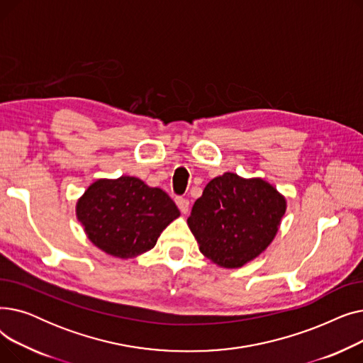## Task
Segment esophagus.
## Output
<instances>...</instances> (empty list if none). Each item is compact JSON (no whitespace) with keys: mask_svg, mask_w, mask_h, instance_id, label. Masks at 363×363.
<instances>
[{"mask_svg":"<svg viewBox=\"0 0 363 363\" xmlns=\"http://www.w3.org/2000/svg\"><path fill=\"white\" fill-rule=\"evenodd\" d=\"M175 201H177V204H178V207H179V211H181L182 213H186V212H188L189 201H188L186 199H184V197H177Z\"/></svg>","mask_w":363,"mask_h":363,"instance_id":"esophagus-1","label":"esophagus"}]
</instances>
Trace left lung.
I'll list each match as a JSON object with an SVG mask.
<instances>
[{
    "instance_id": "left-lung-1",
    "label": "left lung",
    "mask_w": 363,
    "mask_h": 363,
    "mask_svg": "<svg viewBox=\"0 0 363 363\" xmlns=\"http://www.w3.org/2000/svg\"><path fill=\"white\" fill-rule=\"evenodd\" d=\"M284 213L285 199L272 185L226 172L206 185L186 222L207 259L240 268L271 244Z\"/></svg>"
}]
</instances>
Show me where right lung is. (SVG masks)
I'll return each mask as SVG.
<instances>
[{
	"instance_id": "obj_1",
	"label": "right lung",
	"mask_w": 363,
	"mask_h": 363,
	"mask_svg": "<svg viewBox=\"0 0 363 363\" xmlns=\"http://www.w3.org/2000/svg\"><path fill=\"white\" fill-rule=\"evenodd\" d=\"M76 215L99 249L126 259L152 249L179 211L163 189L121 177L94 182L78 201Z\"/></svg>"
}]
</instances>
